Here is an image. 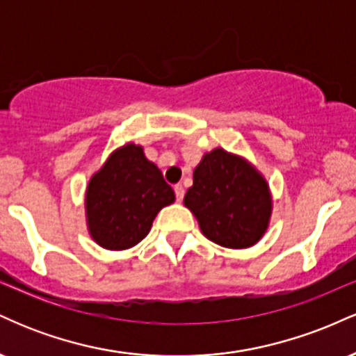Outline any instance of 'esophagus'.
<instances>
[{
    "mask_svg": "<svg viewBox=\"0 0 356 356\" xmlns=\"http://www.w3.org/2000/svg\"><path fill=\"white\" fill-rule=\"evenodd\" d=\"M174 191H175V199H177V201L181 202L182 199H184V194H186V189H184L182 184H177V186L174 187Z\"/></svg>",
    "mask_w": 356,
    "mask_h": 356,
    "instance_id": "esophagus-1",
    "label": "esophagus"
}]
</instances>
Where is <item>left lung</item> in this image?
<instances>
[{"label": "left lung", "mask_w": 356, "mask_h": 356, "mask_svg": "<svg viewBox=\"0 0 356 356\" xmlns=\"http://www.w3.org/2000/svg\"><path fill=\"white\" fill-rule=\"evenodd\" d=\"M184 204L207 239L231 249L256 244L271 216L266 181L244 159L222 149L204 155Z\"/></svg>", "instance_id": "obj_1"}]
</instances>
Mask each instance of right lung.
Instances as JSON below:
<instances>
[{"label":"right lung","mask_w":356,"mask_h":356,"mask_svg":"<svg viewBox=\"0 0 356 356\" xmlns=\"http://www.w3.org/2000/svg\"><path fill=\"white\" fill-rule=\"evenodd\" d=\"M174 199L172 187L157 165L147 161L142 147H122L90 179V234L97 244L112 251L136 246L149 234L157 212Z\"/></svg>","instance_id":"right-lung-1"}]
</instances>
